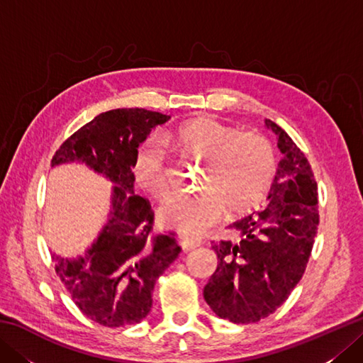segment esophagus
I'll return each mask as SVG.
<instances>
[{"label":"esophagus","mask_w":363,"mask_h":363,"mask_svg":"<svg viewBox=\"0 0 363 363\" xmlns=\"http://www.w3.org/2000/svg\"><path fill=\"white\" fill-rule=\"evenodd\" d=\"M181 245H182L184 251H191V250H195V248H198L199 245H201V240H194V238L186 237V238H182Z\"/></svg>","instance_id":"1"}]
</instances>
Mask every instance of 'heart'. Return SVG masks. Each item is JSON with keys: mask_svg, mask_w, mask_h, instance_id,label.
<instances>
[{"mask_svg": "<svg viewBox=\"0 0 363 363\" xmlns=\"http://www.w3.org/2000/svg\"><path fill=\"white\" fill-rule=\"evenodd\" d=\"M160 140L182 156L204 162L201 184L195 195L167 199L159 211L165 225L184 235L207 233L223 212L245 213L259 206L272 187L276 152L265 135L254 130L238 133L217 118L203 117L182 123L160 134ZM157 138H148L135 151L133 172L140 187L152 198L169 191L167 152Z\"/></svg>", "mask_w": 363, "mask_h": 363, "instance_id": "heart-1", "label": "heart"}]
</instances>
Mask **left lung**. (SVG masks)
<instances>
[{
	"label": "left lung",
	"mask_w": 363,
	"mask_h": 363,
	"mask_svg": "<svg viewBox=\"0 0 363 363\" xmlns=\"http://www.w3.org/2000/svg\"><path fill=\"white\" fill-rule=\"evenodd\" d=\"M284 154L265 207L229 228L234 240L212 245L218 265L204 287L217 317L256 323L272 315L303 277L320 225L312 167L284 129L267 120Z\"/></svg>",
	"instance_id": "8db88e82"
}]
</instances>
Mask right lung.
Here are the masks:
<instances>
[{"label": "right lung", "instance_id": "obj_1", "mask_svg": "<svg viewBox=\"0 0 363 363\" xmlns=\"http://www.w3.org/2000/svg\"><path fill=\"white\" fill-rule=\"evenodd\" d=\"M168 115L146 109L99 113L59 146L51 165L81 160L113 184L112 211L94 246L79 259L52 254L56 274L74 304L106 328L140 323L159 276L181 252L174 233H154V212L134 194L135 151Z\"/></svg>", "mask_w": 363, "mask_h": 363}]
</instances>
